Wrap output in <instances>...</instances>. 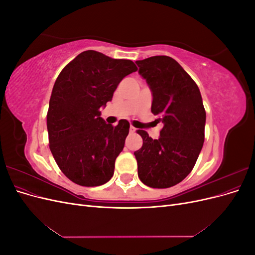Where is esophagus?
I'll use <instances>...</instances> for the list:
<instances>
[{"mask_svg": "<svg viewBox=\"0 0 255 255\" xmlns=\"http://www.w3.org/2000/svg\"><path fill=\"white\" fill-rule=\"evenodd\" d=\"M135 130H136V128H135L133 126H130V127H129V132H130V133H134Z\"/></svg>", "mask_w": 255, "mask_h": 255, "instance_id": "34e87169", "label": "esophagus"}]
</instances>
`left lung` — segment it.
I'll use <instances>...</instances> for the list:
<instances>
[{
  "label": "left lung",
  "mask_w": 255,
  "mask_h": 255,
  "mask_svg": "<svg viewBox=\"0 0 255 255\" xmlns=\"http://www.w3.org/2000/svg\"><path fill=\"white\" fill-rule=\"evenodd\" d=\"M152 90L151 112L163 122L158 139L142 129L141 149L134 152L140 181L152 188L182 182L194 168L204 142L206 114L195 81L169 56L137 60Z\"/></svg>",
  "instance_id": "left-lung-1"
}]
</instances>
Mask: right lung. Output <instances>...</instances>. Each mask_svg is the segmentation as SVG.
<instances>
[{
    "instance_id": "add662e5",
    "label": "right lung",
    "mask_w": 255,
    "mask_h": 255,
    "mask_svg": "<svg viewBox=\"0 0 255 255\" xmlns=\"http://www.w3.org/2000/svg\"><path fill=\"white\" fill-rule=\"evenodd\" d=\"M135 71L132 60L88 50L57 76L47 114L49 146L61 172L73 183L91 187L112 179L129 123L106 125L100 107L112 101L118 84Z\"/></svg>"
}]
</instances>
